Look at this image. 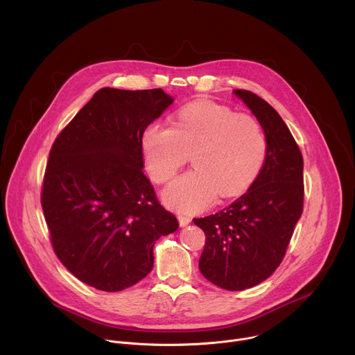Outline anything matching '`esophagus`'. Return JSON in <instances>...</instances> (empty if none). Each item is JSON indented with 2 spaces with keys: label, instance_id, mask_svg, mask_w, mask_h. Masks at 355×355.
I'll return each mask as SVG.
<instances>
[{
  "label": "esophagus",
  "instance_id": "34e87169",
  "mask_svg": "<svg viewBox=\"0 0 355 355\" xmlns=\"http://www.w3.org/2000/svg\"><path fill=\"white\" fill-rule=\"evenodd\" d=\"M178 222L181 227H187V225L191 222V218L185 216V215H178Z\"/></svg>",
  "mask_w": 355,
  "mask_h": 355
}]
</instances>
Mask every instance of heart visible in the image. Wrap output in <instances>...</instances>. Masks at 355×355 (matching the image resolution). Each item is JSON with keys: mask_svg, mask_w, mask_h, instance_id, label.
Returning <instances> with one entry per match:
<instances>
[{"mask_svg": "<svg viewBox=\"0 0 355 355\" xmlns=\"http://www.w3.org/2000/svg\"><path fill=\"white\" fill-rule=\"evenodd\" d=\"M146 167L157 182L170 181L191 154V170L164 191L166 202L182 212L209 207L243 192L259 173L266 157L262 125L249 114L198 101L181 107L173 125L154 121L141 136Z\"/></svg>", "mask_w": 355, "mask_h": 355, "instance_id": "1", "label": "heart"}]
</instances>
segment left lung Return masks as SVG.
<instances>
[{
	"instance_id": "8db88e82",
	"label": "left lung",
	"mask_w": 355,
	"mask_h": 355,
	"mask_svg": "<svg viewBox=\"0 0 355 355\" xmlns=\"http://www.w3.org/2000/svg\"><path fill=\"white\" fill-rule=\"evenodd\" d=\"M261 123L266 139L263 167L230 207L194 223L205 234L200 270L225 290H245L280 265L303 211V157L279 113L249 90H234Z\"/></svg>"
}]
</instances>
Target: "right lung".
Returning <instances> with one entry per match:
<instances>
[{
	"label": "right lung",
	"mask_w": 355,
	"mask_h": 355,
	"mask_svg": "<svg viewBox=\"0 0 355 355\" xmlns=\"http://www.w3.org/2000/svg\"><path fill=\"white\" fill-rule=\"evenodd\" d=\"M174 99L103 87L56 137L42 187L53 250L80 282L120 292L146 277L155 241L178 230L144 175L141 136Z\"/></svg>",
	"instance_id": "add662e5"
}]
</instances>
